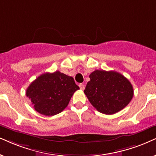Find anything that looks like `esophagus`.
Masks as SVG:
<instances>
[{
    "label": "esophagus",
    "mask_w": 156,
    "mask_h": 156,
    "mask_svg": "<svg viewBox=\"0 0 156 156\" xmlns=\"http://www.w3.org/2000/svg\"><path fill=\"white\" fill-rule=\"evenodd\" d=\"M79 87H80V88L81 90H84V88H85V86H84V85L83 84V83H80L79 84Z\"/></svg>",
    "instance_id": "1"
}]
</instances>
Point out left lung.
Here are the masks:
<instances>
[{
    "label": "left lung",
    "mask_w": 156,
    "mask_h": 156,
    "mask_svg": "<svg viewBox=\"0 0 156 156\" xmlns=\"http://www.w3.org/2000/svg\"><path fill=\"white\" fill-rule=\"evenodd\" d=\"M84 94L97 111L114 114L128 105L134 95L131 83L115 71L96 70L89 76Z\"/></svg>",
    "instance_id": "left-lung-1"
}]
</instances>
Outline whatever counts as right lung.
I'll return each instance as SVG.
<instances>
[{"label": "right lung", "instance_id": "obj_1", "mask_svg": "<svg viewBox=\"0 0 156 156\" xmlns=\"http://www.w3.org/2000/svg\"><path fill=\"white\" fill-rule=\"evenodd\" d=\"M78 89L73 77L55 71L39 76L29 85L26 95L31 99L37 112L45 116H54L66 109Z\"/></svg>", "mask_w": 156, "mask_h": 156}]
</instances>
